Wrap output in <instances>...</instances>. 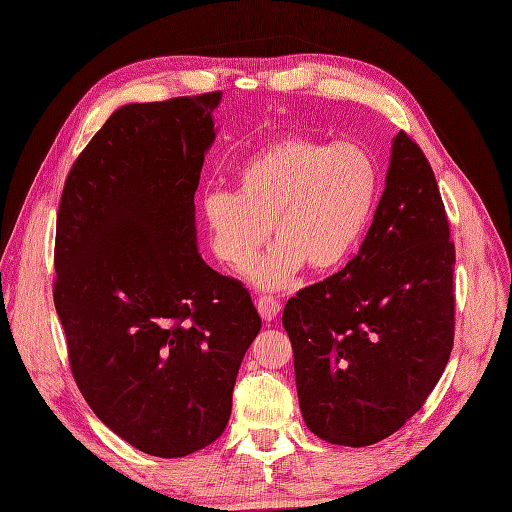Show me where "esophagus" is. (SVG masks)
Listing matches in <instances>:
<instances>
[{
  "label": "esophagus",
  "instance_id": "obj_1",
  "mask_svg": "<svg viewBox=\"0 0 512 512\" xmlns=\"http://www.w3.org/2000/svg\"><path fill=\"white\" fill-rule=\"evenodd\" d=\"M257 309L261 313V318H264L266 322H272L274 318L279 316L281 303H279V298H274V296H259L257 298Z\"/></svg>",
  "mask_w": 512,
  "mask_h": 512
}]
</instances>
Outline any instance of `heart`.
Returning <instances> with one entry per match:
<instances>
[{
	"label": "heart",
	"mask_w": 512,
	"mask_h": 512,
	"mask_svg": "<svg viewBox=\"0 0 512 512\" xmlns=\"http://www.w3.org/2000/svg\"><path fill=\"white\" fill-rule=\"evenodd\" d=\"M378 170L359 144L283 136L264 144L238 170V190L203 194V216L216 257L244 270L272 231L277 242L251 279L281 290L309 264L326 272L346 264L370 225Z\"/></svg>",
	"instance_id": "b5f03b06"
}]
</instances>
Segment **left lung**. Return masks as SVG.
<instances>
[{"mask_svg":"<svg viewBox=\"0 0 512 512\" xmlns=\"http://www.w3.org/2000/svg\"><path fill=\"white\" fill-rule=\"evenodd\" d=\"M454 261L435 173L400 131L359 253L283 311L313 435L363 448L422 409L454 346Z\"/></svg>","mask_w":512,"mask_h":512,"instance_id":"1","label":"left lung"}]
</instances>
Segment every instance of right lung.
<instances>
[{"label":"right lung","instance_id":"1","mask_svg":"<svg viewBox=\"0 0 512 512\" xmlns=\"http://www.w3.org/2000/svg\"><path fill=\"white\" fill-rule=\"evenodd\" d=\"M216 93L129 103L64 181L54 305L84 400L140 452L179 458L229 422L261 329L246 287L196 251L194 192Z\"/></svg>","mask_w":512,"mask_h":512}]
</instances>
